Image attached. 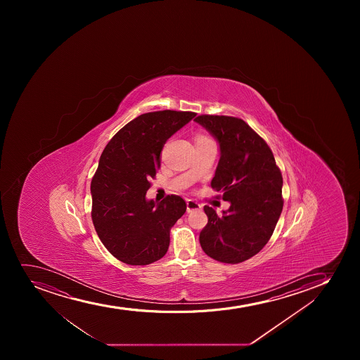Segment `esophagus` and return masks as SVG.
<instances>
[{"instance_id":"1","label":"esophagus","mask_w":360,"mask_h":360,"mask_svg":"<svg viewBox=\"0 0 360 360\" xmlns=\"http://www.w3.org/2000/svg\"><path fill=\"white\" fill-rule=\"evenodd\" d=\"M202 209V205L200 203H197L195 200H186V211L191 212L193 210H200Z\"/></svg>"}]
</instances>
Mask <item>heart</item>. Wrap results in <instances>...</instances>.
<instances>
[{"label":"heart","mask_w":360,"mask_h":360,"mask_svg":"<svg viewBox=\"0 0 360 360\" xmlns=\"http://www.w3.org/2000/svg\"><path fill=\"white\" fill-rule=\"evenodd\" d=\"M207 141H211V139H207V136L203 135L197 136L196 139H195V142L196 143L207 142Z\"/></svg>","instance_id":"obj_1"}]
</instances>
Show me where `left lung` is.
Instances as JSON below:
<instances>
[{"mask_svg":"<svg viewBox=\"0 0 360 360\" xmlns=\"http://www.w3.org/2000/svg\"><path fill=\"white\" fill-rule=\"evenodd\" d=\"M195 122L219 144L211 186L230 203L221 214L204 207L207 224L200 231V246L218 262L242 263L266 245L281 217V170L266 142L240 118L202 115Z\"/></svg>","mask_w":360,"mask_h":360,"instance_id":"1","label":"left lung"}]
</instances>
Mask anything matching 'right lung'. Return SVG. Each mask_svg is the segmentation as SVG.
Returning a JSON list of instances; mask_svg holds the SVG:
<instances>
[{
	"label": "right lung",
	"mask_w": 360,
	"mask_h": 360,
	"mask_svg": "<svg viewBox=\"0 0 360 360\" xmlns=\"http://www.w3.org/2000/svg\"><path fill=\"white\" fill-rule=\"evenodd\" d=\"M195 116L174 110L141 115L101 155L90 186L91 218L101 242L123 263L148 265L169 249L171 228L186 212V202L176 195L155 202L146 195L160 170L164 144Z\"/></svg>",
	"instance_id": "right-lung-1"
}]
</instances>
